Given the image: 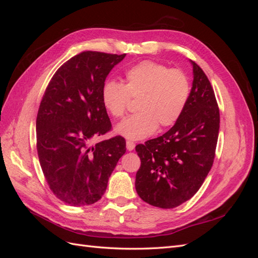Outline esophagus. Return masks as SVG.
<instances>
[{
  "mask_svg": "<svg viewBox=\"0 0 258 258\" xmlns=\"http://www.w3.org/2000/svg\"><path fill=\"white\" fill-rule=\"evenodd\" d=\"M126 147H127L128 151H134L135 147H136V144L132 141H127L126 142Z\"/></svg>",
  "mask_w": 258,
  "mask_h": 258,
  "instance_id": "34e87169",
  "label": "esophagus"
}]
</instances>
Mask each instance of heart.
<instances>
[{"label":"heart","mask_w":258,"mask_h":258,"mask_svg":"<svg viewBox=\"0 0 258 258\" xmlns=\"http://www.w3.org/2000/svg\"><path fill=\"white\" fill-rule=\"evenodd\" d=\"M190 93L187 75L154 61H143L127 70L123 84L107 80L101 88V101L115 118L126 111L130 98H138V113L128 116L115 130L129 140H141L174 124L181 117Z\"/></svg>","instance_id":"obj_1"}]
</instances>
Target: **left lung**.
<instances>
[{"label":"left lung","instance_id":"8db88e82","mask_svg":"<svg viewBox=\"0 0 258 258\" xmlns=\"http://www.w3.org/2000/svg\"><path fill=\"white\" fill-rule=\"evenodd\" d=\"M190 61L192 87L184 111L165 135L136 146L141 167L136 189L143 201L173 209L189 200L213 165L220 130V111L212 86Z\"/></svg>","mask_w":258,"mask_h":258}]
</instances>
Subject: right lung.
Instances as JSON below:
<instances>
[{
  "label": "right lung",
  "mask_w": 258,
  "mask_h": 258,
  "mask_svg": "<svg viewBox=\"0 0 258 258\" xmlns=\"http://www.w3.org/2000/svg\"><path fill=\"white\" fill-rule=\"evenodd\" d=\"M123 54L84 51L62 64L45 90L36 117V147L44 176L58 199L73 207L103 196L126 153L120 136L91 145L111 130L101 88Z\"/></svg>",
  "instance_id": "1"
}]
</instances>
